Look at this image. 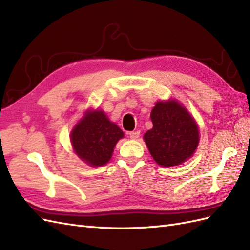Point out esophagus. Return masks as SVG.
<instances>
[{
  "mask_svg": "<svg viewBox=\"0 0 250 250\" xmlns=\"http://www.w3.org/2000/svg\"><path fill=\"white\" fill-rule=\"evenodd\" d=\"M139 131H133V132H129V136L131 139H137L139 137Z\"/></svg>",
  "mask_w": 250,
  "mask_h": 250,
  "instance_id": "1",
  "label": "esophagus"
}]
</instances>
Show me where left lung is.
<instances>
[{
	"label": "left lung",
	"instance_id": "left-lung-1",
	"mask_svg": "<svg viewBox=\"0 0 250 250\" xmlns=\"http://www.w3.org/2000/svg\"><path fill=\"white\" fill-rule=\"evenodd\" d=\"M153 127L144 140L154 161L162 167H173L193 155L200 132L187 108L174 99L157 101L151 112Z\"/></svg>",
	"mask_w": 250,
	"mask_h": 250
}]
</instances>
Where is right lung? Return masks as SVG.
I'll return each instance as SVG.
<instances>
[{
  "label": "right lung",
  "instance_id": "obj_1",
  "mask_svg": "<svg viewBox=\"0 0 250 250\" xmlns=\"http://www.w3.org/2000/svg\"><path fill=\"white\" fill-rule=\"evenodd\" d=\"M120 127L108 120L104 111L85 112L70 133L74 152L81 161L99 167L110 161L115 146L123 138Z\"/></svg>",
  "mask_w": 250,
  "mask_h": 250
}]
</instances>
